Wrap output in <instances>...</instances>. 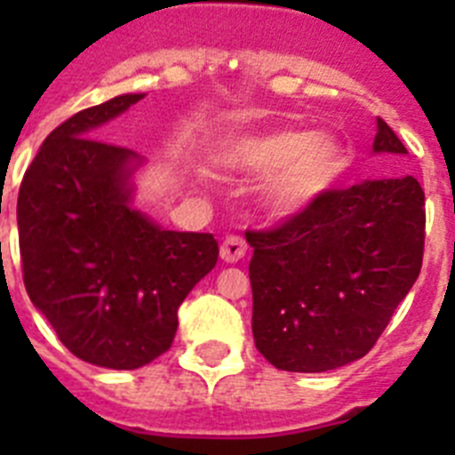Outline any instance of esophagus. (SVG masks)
Wrapping results in <instances>:
<instances>
[{
  "mask_svg": "<svg viewBox=\"0 0 455 455\" xmlns=\"http://www.w3.org/2000/svg\"><path fill=\"white\" fill-rule=\"evenodd\" d=\"M248 246L246 241L241 239V236H225L223 243H220V259H223L225 264H235L239 262V259H243V255H246Z\"/></svg>",
  "mask_w": 455,
  "mask_h": 455,
  "instance_id": "obj_1",
  "label": "esophagus"
}]
</instances>
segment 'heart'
Returning a JSON list of instances; mask_svg holds the SVG:
<instances>
[{"mask_svg":"<svg viewBox=\"0 0 455 455\" xmlns=\"http://www.w3.org/2000/svg\"><path fill=\"white\" fill-rule=\"evenodd\" d=\"M216 162L243 178L268 175L259 188V204L275 219H293L335 184L344 150L331 134L257 130L225 140Z\"/></svg>","mask_w":455,"mask_h":455,"instance_id":"b5f03b06","label":"heart"}]
</instances>
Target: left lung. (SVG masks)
Masks as SVG:
<instances>
[{"mask_svg": "<svg viewBox=\"0 0 455 455\" xmlns=\"http://www.w3.org/2000/svg\"><path fill=\"white\" fill-rule=\"evenodd\" d=\"M373 155H408L376 120ZM424 191L412 175L325 191L252 248V335L283 371L321 373L355 363L383 335L424 257Z\"/></svg>", "mask_w": 455, "mask_h": 455, "instance_id": "obj_1", "label": "left lung"}]
</instances>
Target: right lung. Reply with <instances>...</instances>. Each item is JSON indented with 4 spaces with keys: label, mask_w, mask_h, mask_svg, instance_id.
Wrapping results in <instances>:
<instances>
[{
    "label": "right lung",
    "mask_w": 455,
    "mask_h": 455,
    "mask_svg": "<svg viewBox=\"0 0 455 455\" xmlns=\"http://www.w3.org/2000/svg\"><path fill=\"white\" fill-rule=\"evenodd\" d=\"M143 98L124 92L59 124L18 196L31 303L68 351L104 369H139L166 353L178 307L219 259L214 235L166 230L136 209L146 159L98 140Z\"/></svg>",
    "instance_id": "add662e5"
}]
</instances>
